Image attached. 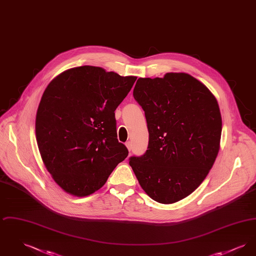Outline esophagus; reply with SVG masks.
<instances>
[{
	"instance_id": "1",
	"label": "esophagus",
	"mask_w": 256,
	"mask_h": 256,
	"mask_svg": "<svg viewBox=\"0 0 256 256\" xmlns=\"http://www.w3.org/2000/svg\"><path fill=\"white\" fill-rule=\"evenodd\" d=\"M126 146L128 148V150L130 152L132 150V142L130 141H128L126 143Z\"/></svg>"
}]
</instances>
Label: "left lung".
I'll return each mask as SVG.
<instances>
[{"label": "left lung", "mask_w": 256, "mask_h": 256, "mask_svg": "<svg viewBox=\"0 0 256 256\" xmlns=\"http://www.w3.org/2000/svg\"><path fill=\"white\" fill-rule=\"evenodd\" d=\"M135 100L145 111L148 145L130 165L143 190L160 204L193 193L218 156L222 117L206 86L185 73L140 78Z\"/></svg>", "instance_id": "1"}]
</instances>
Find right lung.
I'll use <instances>...</instances> for the list:
<instances>
[{
  "mask_svg": "<svg viewBox=\"0 0 256 256\" xmlns=\"http://www.w3.org/2000/svg\"><path fill=\"white\" fill-rule=\"evenodd\" d=\"M136 78L80 66L47 86L37 110V145L47 170L65 192L94 193L128 156L126 146L117 139L114 111Z\"/></svg>",
  "mask_w": 256,
  "mask_h": 256,
  "instance_id": "obj_1",
  "label": "right lung"
}]
</instances>
